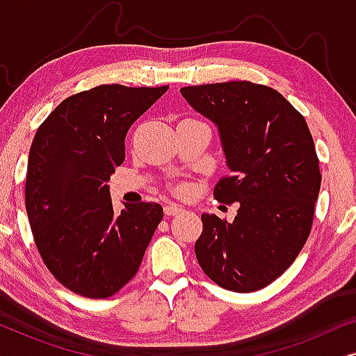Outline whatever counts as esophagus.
<instances>
[{"label": "esophagus", "mask_w": 356, "mask_h": 356, "mask_svg": "<svg viewBox=\"0 0 356 356\" xmlns=\"http://www.w3.org/2000/svg\"><path fill=\"white\" fill-rule=\"evenodd\" d=\"M163 211L167 216H179V213L184 212V209L181 206H177V204H168V206H165Z\"/></svg>", "instance_id": "obj_1"}]
</instances>
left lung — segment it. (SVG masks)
Segmentation results:
<instances>
[{
    "label": "left lung",
    "instance_id": "left-lung-1",
    "mask_svg": "<svg viewBox=\"0 0 356 356\" xmlns=\"http://www.w3.org/2000/svg\"><path fill=\"white\" fill-rule=\"evenodd\" d=\"M179 92L220 138L230 177L213 196L238 204L232 223L202 213L199 266L222 289H264L296 259L313 225L321 172L308 124L267 86L233 81Z\"/></svg>",
    "mask_w": 356,
    "mask_h": 356
}]
</instances>
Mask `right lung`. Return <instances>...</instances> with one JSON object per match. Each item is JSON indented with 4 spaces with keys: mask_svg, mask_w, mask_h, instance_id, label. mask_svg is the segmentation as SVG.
<instances>
[{
    "mask_svg": "<svg viewBox=\"0 0 356 356\" xmlns=\"http://www.w3.org/2000/svg\"><path fill=\"white\" fill-rule=\"evenodd\" d=\"M167 90L94 87L63 100L33 138L29 222L45 266L77 295L106 298L128 284L162 220L157 202L124 204L115 213L108 179L124 162L131 124Z\"/></svg>",
    "mask_w": 356,
    "mask_h": 356,
    "instance_id": "1",
    "label": "right lung"
}]
</instances>
